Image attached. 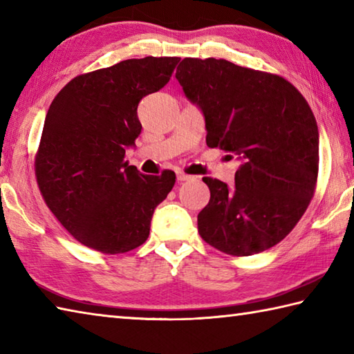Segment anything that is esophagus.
Here are the masks:
<instances>
[{
  "mask_svg": "<svg viewBox=\"0 0 354 354\" xmlns=\"http://www.w3.org/2000/svg\"><path fill=\"white\" fill-rule=\"evenodd\" d=\"M176 178H178V181H190V179H193V176H190V175H187V173H184V171H176Z\"/></svg>",
  "mask_w": 354,
  "mask_h": 354,
  "instance_id": "1",
  "label": "esophagus"
}]
</instances>
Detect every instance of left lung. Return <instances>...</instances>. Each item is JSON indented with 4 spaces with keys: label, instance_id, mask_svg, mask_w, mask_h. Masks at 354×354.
Segmentation results:
<instances>
[{
    "label": "left lung",
    "instance_id": "1",
    "mask_svg": "<svg viewBox=\"0 0 354 354\" xmlns=\"http://www.w3.org/2000/svg\"><path fill=\"white\" fill-rule=\"evenodd\" d=\"M176 80L204 115L207 145L241 162L234 187L203 178L210 201L198 214L199 234L233 256L276 245L316 187L319 131L306 98L278 75L227 59L184 58Z\"/></svg>",
    "mask_w": 354,
    "mask_h": 354
}]
</instances>
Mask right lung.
<instances>
[{
    "instance_id": "add662e5",
    "label": "right lung",
    "mask_w": 354,
    "mask_h": 354,
    "mask_svg": "<svg viewBox=\"0 0 354 354\" xmlns=\"http://www.w3.org/2000/svg\"><path fill=\"white\" fill-rule=\"evenodd\" d=\"M181 58L126 59L73 78L46 115L35 173L46 204L88 248L116 254L149 238L175 173L142 175L124 161L141 133L138 104L170 81Z\"/></svg>"
}]
</instances>
